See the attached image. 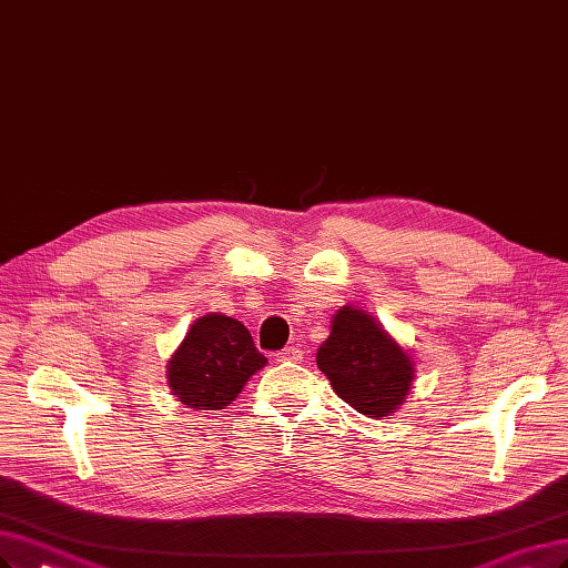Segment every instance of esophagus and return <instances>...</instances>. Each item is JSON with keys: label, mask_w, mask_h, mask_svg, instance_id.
I'll return each mask as SVG.
<instances>
[{"label": "esophagus", "mask_w": 568, "mask_h": 568, "mask_svg": "<svg viewBox=\"0 0 568 568\" xmlns=\"http://www.w3.org/2000/svg\"><path fill=\"white\" fill-rule=\"evenodd\" d=\"M277 362H282V364H288V362H303V349H301L298 345L284 347L282 352H277Z\"/></svg>", "instance_id": "1"}]
</instances>
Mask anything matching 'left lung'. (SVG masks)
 I'll use <instances>...</instances> for the list:
<instances>
[{
    "mask_svg": "<svg viewBox=\"0 0 568 568\" xmlns=\"http://www.w3.org/2000/svg\"><path fill=\"white\" fill-rule=\"evenodd\" d=\"M317 366L334 393L366 418L383 420L406 402L416 364L371 312L343 305L317 349Z\"/></svg>",
    "mask_w": 568,
    "mask_h": 568,
    "instance_id": "8db88e82",
    "label": "left lung"
}]
</instances>
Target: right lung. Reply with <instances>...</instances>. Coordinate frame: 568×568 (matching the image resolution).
I'll return each instance as SVG.
<instances>
[{"instance_id": "right-lung-1", "label": "right lung", "mask_w": 568, "mask_h": 568, "mask_svg": "<svg viewBox=\"0 0 568 568\" xmlns=\"http://www.w3.org/2000/svg\"><path fill=\"white\" fill-rule=\"evenodd\" d=\"M267 359L248 328L223 312L197 317L166 364V383L181 404L194 410L230 406Z\"/></svg>"}]
</instances>
